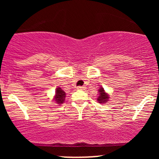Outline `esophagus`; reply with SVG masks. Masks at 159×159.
<instances>
[{
    "instance_id": "obj_1",
    "label": "esophagus",
    "mask_w": 159,
    "mask_h": 159,
    "mask_svg": "<svg viewBox=\"0 0 159 159\" xmlns=\"http://www.w3.org/2000/svg\"><path fill=\"white\" fill-rule=\"evenodd\" d=\"M77 89L80 90H86V87H84V86H80V87H77Z\"/></svg>"
}]
</instances>
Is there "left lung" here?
<instances>
[{"mask_svg":"<svg viewBox=\"0 0 159 159\" xmlns=\"http://www.w3.org/2000/svg\"><path fill=\"white\" fill-rule=\"evenodd\" d=\"M98 95H99V96H98V97L97 98L98 102L104 103V102H106L107 100H108L109 98L108 95L105 92V90H104L102 87L98 90Z\"/></svg>","mask_w":159,"mask_h":159,"instance_id":"obj_1","label":"left lung"}]
</instances>
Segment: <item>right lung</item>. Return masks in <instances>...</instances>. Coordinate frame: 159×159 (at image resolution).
I'll use <instances>...</instances> for the list:
<instances>
[{"label":"right lung","instance_id":"right-lung-1","mask_svg":"<svg viewBox=\"0 0 159 159\" xmlns=\"http://www.w3.org/2000/svg\"><path fill=\"white\" fill-rule=\"evenodd\" d=\"M55 96H54V100H55L57 104H62L64 102L65 97H66V93L63 90H61V88L58 87L57 88L55 91Z\"/></svg>","mask_w":159,"mask_h":159}]
</instances>
